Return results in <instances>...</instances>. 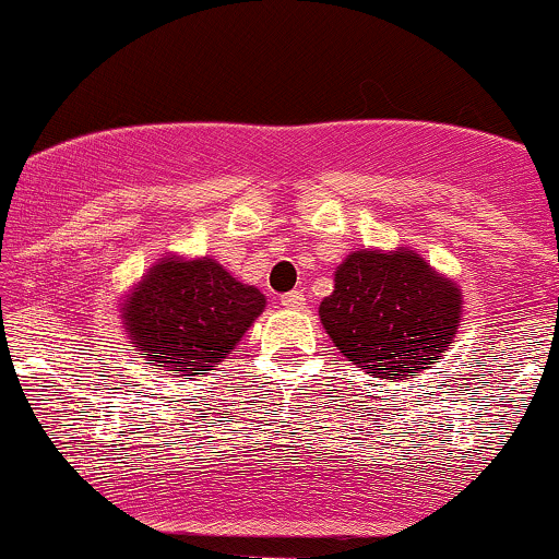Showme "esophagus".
<instances>
[{"mask_svg": "<svg viewBox=\"0 0 559 559\" xmlns=\"http://www.w3.org/2000/svg\"><path fill=\"white\" fill-rule=\"evenodd\" d=\"M280 302L285 308H293V311H298V308H306V295H302L300 290H293V293L282 295Z\"/></svg>", "mask_w": 559, "mask_h": 559, "instance_id": "34e87169", "label": "esophagus"}]
</instances>
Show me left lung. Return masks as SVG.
<instances>
[{
  "instance_id": "obj_1",
  "label": "left lung",
  "mask_w": 559,
  "mask_h": 559,
  "mask_svg": "<svg viewBox=\"0 0 559 559\" xmlns=\"http://www.w3.org/2000/svg\"><path fill=\"white\" fill-rule=\"evenodd\" d=\"M336 287L319 316L342 355L376 378L430 368L451 344L461 295L417 253L355 251L336 269Z\"/></svg>"
}]
</instances>
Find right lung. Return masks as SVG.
Wrapping results in <instances>:
<instances>
[{
  "label": "right lung",
  "instance_id": "obj_1",
  "mask_svg": "<svg viewBox=\"0 0 559 559\" xmlns=\"http://www.w3.org/2000/svg\"><path fill=\"white\" fill-rule=\"evenodd\" d=\"M261 311L264 295L212 259H163L127 300L123 319L157 368L202 376L236 349Z\"/></svg>",
  "mask_w": 559,
  "mask_h": 559
}]
</instances>
